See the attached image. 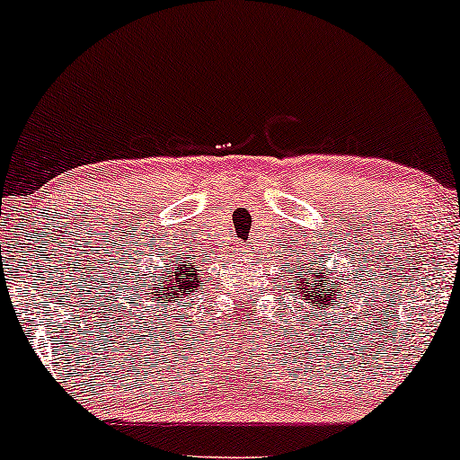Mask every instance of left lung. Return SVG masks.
<instances>
[{
    "label": "left lung",
    "instance_id": "obj_1",
    "mask_svg": "<svg viewBox=\"0 0 460 460\" xmlns=\"http://www.w3.org/2000/svg\"><path fill=\"white\" fill-rule=\"evenodd\" d=\"M307 268V266H305ZM311 274H314V279H298L294 277V283H298V288L294 285L292 292H300L305 296V300H309L311 307H318L320 309L324 307V305H337L340 307V303H337V298H341V285H344V281H337V279H332V281H326V272L322 270V263H318V268H311ZM318 278L319 281L315 282L314 279Z\"/></svg>",
    "mask_w": 460,
    "mask_h": 460
}]
</instances>
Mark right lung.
I'll return each instance as SVG.
<instances>
[{
	"label": "right lung",
	"mask_w": 460,
	"mask_h": 460,
	"mask_svg": "<svg viewBox=\"0 0 460 460\" xmlns=\"http://www.w3.org/2000/svg\"><path fill=\"white\" fill-rule=\"evenodd\" d=\"M166 274H162L160 277V285L155 283V279H153V285H157V288H151V300H168V303H172V300L183 298L188 292H194V289L199 288L200 279L197 274V268L194 266H188L186 261H179L175 263V268H166ZM171 307V305H168Z\"/></svg>",
	"instance_id": "right-lung-1"
}]
</instances>
